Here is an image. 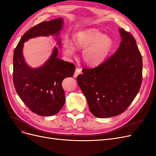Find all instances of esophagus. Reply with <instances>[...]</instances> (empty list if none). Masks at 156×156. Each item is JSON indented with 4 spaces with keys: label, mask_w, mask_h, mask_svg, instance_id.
Instances as JSON below:
<instances>
[{
    "label": "esophagus",
    "mask_w": 156,
    "mask_h": 156,
    "mask_svg": "<svg viewBox=\"0 0 156 156\" xmlns=\"http://www.w3.org/2000/svg\"><path fill=\"white\" fill-rule=\"evenodd\" d=\"M81 72H82V69H81L77 68L76 69H75V73H74L73 77H77L78 75L81 73Z\"/></svg>",
    "instance_id": "1"
}]
</instances>
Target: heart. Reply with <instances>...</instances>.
<instances>
[{
	"mask_svg": "<svg viewBox=\"0 0 156 156\" xmlns=\"http://www.w3.org/2000/svg\"><path fill=\"white\" fill-rule=\"evenodd\" d=\"M73 41L75 47L72 41L64 40L63 53L66 56H72L75 55V47L83 49L82 58L89 66H97L105 62L114 48V41L111 37L94 29L77 32L74 34Z\"/></svg>",
	"mask_w": 156,
	"mask_h": 156,
	"instance_id": "1",
	"label": "heart"
}]
</instances>
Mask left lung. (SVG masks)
Wrapping results in <instances>:
<instances>
[{
  "label": "left lung",
  "mask_w": 156,
  "mask_h": 156,
  "mask_svg": "<svg viewBox=\"0 0 156 156\" xmlns=\"http://www.w3.org/2000/svg\"><path fill=\"white\" fill-rule=\"evenodd\" d=\"M121 42L115 54L95 68H83L77 81L90 111L100 119L119 115L138 94L142 83L143 58L133 36L119 29Z\"/></svg>",
  "instance_id": "1"
}]
</instances>
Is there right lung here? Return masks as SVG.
<instances>
[{"instance_id": "1", "label": "right lung", "mask_w": 156, "mask_h": 156, "mask_svg": "<svg viewBox=\"0 0 156 156\" xmlns=\"http://www.w3.org/2000/svg\"><path fill=\"white\" fill-rule=\"evenodd\" d=\"M63 25L62 17L40 23L25 33L14 50L13 79L16 90L29 109L40 116L55 115L62 108L65 94L62 82L66 77L73 76L75 66L59 58L58 49L55 46L43 65L32 68L25 60L23 46L30 39L53 36L60 48Z\"/></svg>"}]
</instances>
